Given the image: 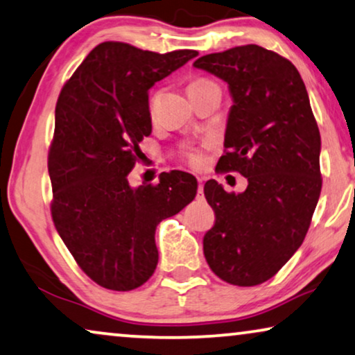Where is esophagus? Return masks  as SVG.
<instances>
[{"label":"esophagus","mask_w":355,"mask_h":355,"mask_svg":"<svg viewBox=\"0 0 355 355\" xmlns=\"http://www.w3.org/2000/svg\"><path fill=\"white\" fill-rule=\"evenodd\" d=\"M202 193H204L202 178H198V198H202Z\"/></svg>","instance_id":"obj_1"}]
</instances>
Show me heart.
Segmentation results:
<instances>
[{"label":"heart","instance_id":"1","mask_svg":"<svg viewBox=\"0 0 355 355\" xmlns=\"http://www.w3.org/2000/svg\"><path fill=\"white\" fill-rule=\"evenodd\" d=\"M212 83L214 82H211V80L202 78V77L194 78L188 85V92H191V89H196V88H201V87H206V85H212ZM157 101H159V92H153L151 94H149V101H148V109H149V114H151V117L156 116ZM187 157L191 166H201L204 161L202 151H199V149H191V151H188Z\"/></svg>","mask_w":355,"mask_h":355}]
</instances>
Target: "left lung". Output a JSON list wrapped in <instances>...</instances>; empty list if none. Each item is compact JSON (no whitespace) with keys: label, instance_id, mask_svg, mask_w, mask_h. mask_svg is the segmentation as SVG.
Wrapping results in <instances>:
<instances>
[{"label":"left lung","instance_id":"obj_1","mask_svg":"<svg viewBox=\"0 0 355 355\" xmlns=\"http://www.w3.org/2000/svg\"><path fill=\"white\" fill-rule=\"evenodd\" d=\"M228 83L225 154L217 172L248 178L243 193L204 184L216 223L204 234V256L218 278L256 286L301 246L322 191L320 132L297 69L257 44L199 58L193 64Z\"/></svg>","mask_w":355,"mask_h":355}]
</instances>
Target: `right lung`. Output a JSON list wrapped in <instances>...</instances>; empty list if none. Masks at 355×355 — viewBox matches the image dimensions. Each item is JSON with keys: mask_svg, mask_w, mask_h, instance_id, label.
Here are the masks:
<instances>
[{"mask_svg": "<svg viewBox=\"0 0 355 355\" xmlns=\"http://www.w3.org/2000/svg\"><path fill=\"white\" fill-rule=\"evenodd\" d=\"M194 49L159 54L128 43L93 48L56 103L48 153L51 216L78 267L99 286L130 291L157 266L154 233L196 196L187 172L161 173L132 188L127 175L151 135L148 89L196 58Z\"/></svg>", "mask_w": 355, "mask_h": 355, "instance_id": "add662e5", "label": "right lung"}]
</instances>
